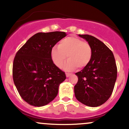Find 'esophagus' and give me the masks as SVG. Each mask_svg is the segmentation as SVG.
Returning a JSON list of instances; mask_svg holds the SVG:
<instances>
[{"mask_svg": "<svg viewBox=\"0 0 129 129\" xmlns=\"http://www.w3.org/2000/svg\"><path fill=\"white\" fill-rule=\"evenodd\" d=\"M66 76H67V78H69V77L71 75V74L70 73H66Z\"/></svg>", "mask_w": 129, "mask_h": 129, "instance_id": "1", "label": "esophagus"}]
</instances>
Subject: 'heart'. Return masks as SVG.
<instances>
[{"label": "heart", "instance_id": "obj_1", "mask_svg": "<svg viewBox=\"0 0 129 129\" xmlns=\"http://www.w3.org/2000/svg\"><path fill=\"white\" fill-rule=\"evenodd\" d=\"M53 63L61 67L67 57V62L63 69L73 71L78 67L82 69L87 66L91 60L92 49L88 43L76 37H67L59 42L57 47H53L50 53Z\"/></svg>", "mask_w": 129, "mask_h": 129}]
</instances>
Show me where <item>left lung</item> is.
I'll return each instance as SVG.
<instances>
[{"label":"left lung","instance_id":"8db88e82","mask_svg":"<svg viewBox=\"0 0 129 129\" xmlns=\"http://www.w3.org/2000/svg\"><path fill=\"white\" fill-rule=\"evenodd\" d=\"M92 49L87 66L75 73L78 81L74 87L76 98L85 106H101L110 97L117 77V68L112 51L103 42L88 35H78Z\"/></svg>","mask_w":129,"mask_h":129}]
</instances>
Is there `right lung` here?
<instances>
[{
    "instance_id": "1",
    "label": "right lung",
    "mask_w": 129,
    "mask_h": 129,
    "mask_svg": "<svg viewBox=\"0 0 129 129\" xmlns=\"http://www.w3.org/2000/svg\"><path fill=\"white\" fill-rule=\"evenodd\" d=\"M67 36L66 32L38 33L26 41L16 53L13 66L14 85L25 101L35 107L51 102L66 74L51 58V50Z\"/></svg>"
}]
</instances>
